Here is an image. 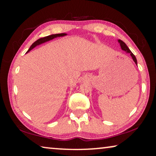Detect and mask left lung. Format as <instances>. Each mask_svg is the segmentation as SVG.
<instances>
[{
    "label": "left lung",
    "mask_w": 156,
    "mask_h": 156,
    "mask_svg": "<svg viewBox=\"0 0 156 156\" xmlns=\"http://www.w3.org/2000/svg\"><path fill=\"white\" fill-rule=\"evenodd\" d=\"M119 43H120V45H121V49H122L123 50L126 51L127 52L130 53V55H131V56L132 57V58H133V61L135 62V63L136 64V65H137V60H136V58L135 55H134L133 54V53L131 52V51L129 50V48H128L126 44H125V42H123L122 41V40H119Z\"/></svg>",
    "instance_id": "obj_1"
}]
</instances>
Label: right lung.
Returning a JSON list of instances; mask_svg holds the SVG:
<instances>
[{
	"instance_id": "1",
	"label": "right lung",
	"mask_w": 156,
	"mask_h": 156,
	"mask_svg": "<svg viewBox=\"0 0 156 156\" xmlns=\"http://www.w3.org/2000/svg\"><path fill=\"white\" fill-rule=\"evenodd\" d=\"M65 35H66L65 33H59V34H55V35H51L49 36H46V37H44L40 38V39L36 40V41L34 42L33 44H32V45L30 46V48H29V50H27V52H28L29 51H30L32 50V49H33L35 47H36L37 45H39V44H40L44 43V42H48V41H49V40L54 39V38L57 37H62V36H65Z\"/></svg>"
}]
</instances>
